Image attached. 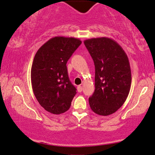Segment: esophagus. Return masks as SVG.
<instances>
[{"instance_id": "obj_1", "label": "esophagus", "mask_w": 155, "mask_h": 155, "mask_svg": "<svg viewBox=\"0 0 155 155\" xmlns=\"http://www.w3.org/2000/svg\"><path fill=\"white\" fill-rule=\"evenodd\" d=\"M77 90H78V92H81L82 91V90H83V88H82V86H78V87H77Z\"/></svg>"}]
</instances>
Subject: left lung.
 <instances>
[{
	"label": "left lung",
	"instance_id": "left-lung-1",
	"mask_svg": "<svg viewBox=\"0 0 155 155\" xmlns=\"http://www.w3.org/2000/svg\"><path fill=\"white\" fill-rule=\"evenodd\" d=\"M84 44L95 64V91L89 104L95 114L107 116L123 105L131 85L129 60L123 48L112 38H94Z\"/></svg>",
	"mask_w": 155,
	"mask_h": 155
}]
</instances>
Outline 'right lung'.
I'll list each match as a JSON object with an SVG mask.
<instances>
[{
  "label": "right lung",
  "mask_w": 155,
  "mask_h": 155,
  "mask_svg": "<svg viewBox=\"0 0 155 155\" xmlns=\"http://www.w3.org/2000/svg\"><path fill=\"white\" fill-rule=\"evenodd\" d=\"M81 43L78 38L55 36L35 55L31 70L32 89L41 106L52 114L68 110L77 93L69 81L66 64Z\"/></svg>",
  "instance_id": "1"
}]
</instances>
